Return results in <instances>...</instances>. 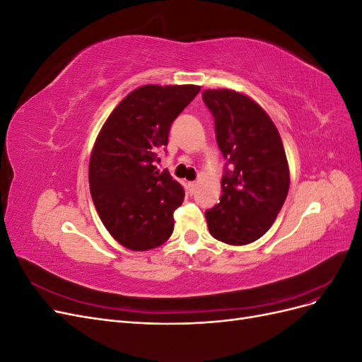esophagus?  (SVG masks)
<instances>
[{"label": "esophagus", "mask_w": 362, "mask_h": 362, "mask_svg": "<svg viewBox=\"0 0 362 362\" xmlns=\"http://www.w3.org/2000/svg\"><path fill=\"white\" fill-rule=\"evenodd\" d=\"M187 187H189V190L193 193V192H194V189H196V182H189V184H187Z\"/></svg>", "instance_id": "obj_1"}]
</instances>
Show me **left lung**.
I'll return each mask as SVG.
<instances>
[{
  "label": "left lung",
  "instance_id": "8db88e82",
  "mask_svg": "<svg viewBox=\"0 0 362 362\" xmlns=\"http://www.w3.org/2000/svg\"><path fill=\"white\" fill-rule=\"evenodd\" d=\"M216 139L234 169L222 178V198L205 218L210 234L231 246L254 243L275 222L290 189V169L278 128L252 98L206 89Z\"/></svg>",
  "mask_w": 362,
  "mask_h": 362
}]
</instances>
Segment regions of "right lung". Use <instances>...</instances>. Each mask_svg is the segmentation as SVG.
Here are the masks:
<instances>
[{
    "mask_svg": "<svg viewBox=\"0 0 362 362\" xmlns=\"http://www.w3.org/2000/svg\"><path fill=\"white\" fill-rule=\"evenodd\" d=\"M199 90L194 84L137 87L116 105L95 140L92 199L107 231L129 250L158 247L173 233L184 189L156 164L175 117Z\"/></svg>",
    "mask_w": 362,
    "mask_h": 362,
    "instance_id": "1",
    "label": "right lung"
}]
</instances>
